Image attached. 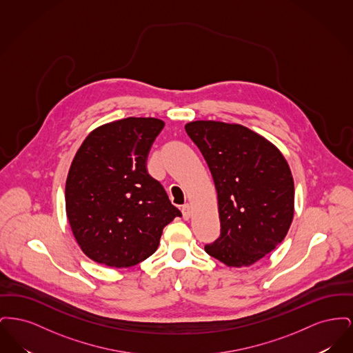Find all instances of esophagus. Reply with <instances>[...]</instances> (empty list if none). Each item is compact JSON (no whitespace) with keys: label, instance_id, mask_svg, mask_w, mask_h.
Listing matches in <instances>:
<instances>
[{"label":"esophagus","instance_id":"esophagus-1","mask_svg":"<svg viewBox=\"0 0 353 353\" xmlns=\"http://www.w3.org/2000/svg\"><path fill=\"white\" fill-rule=\"evenodd\" d=\"M181 212H183V217H184V219H190V216H192V208H190L189 203H185L184 206H183V209H181Z\"/></svg>","mask_w":353,"mask_h":353}]
</instances>
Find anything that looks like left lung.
I'll list each match as a JSON object with an SVG mask.
<instances>
[{
  "label": "left lung",
  "mask_w": 353,
  "mask_h": 353,
  "mask_svg": "<svg viewBox=\"0 0 353 353\" xmlns=\"http://www.w3.org/2000/svg\"><path fill=\"white\" fill-rule=\"evenodd\" d=\"M210 169L221 234L205 252L229 268H248L272 252L294 219V179L285 156L241 124L197 120L185 125Z\"/></svg>",
  "instance_id": "1"
}]
</instances>
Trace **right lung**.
Here are the masks:
<instances>
[{"label":"right lung","instance_id":"right-lung-1","mask_svg":"<svg viewBox=\"0 0 353 353\" xmlns=\"http://www.w3.org/2000/svg\"><path fill=\"white\" fill-rule=\"evenodd\" d=\"M154 118L103 124L84 139L66 180V214L82 252L110 268H131L156 252L163 229L181 212L148 174Z\"/></svg>","mask_w":353,"mask_h":353}]
</instances>
